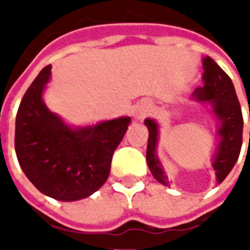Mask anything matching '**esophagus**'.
Returning <instances> with one entry per match:
<instances>
[{"instance_id": "34e87169", "label": "esophagus", "mask_w": 250, "mask_h": 250, "mask_svg": "<svg viewBox=\"0 0 250 250\" xmlns=\"http://www.w3.org/2000/svg\"><path fill=\"white\" fill-rule=\"evenodd\" d=\"M141 118H143V115H142V114L139 115V119H141Z\"/></svg>"}]
</instances>
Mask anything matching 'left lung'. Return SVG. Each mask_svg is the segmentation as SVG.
Here are the masks:
<instances>
[{
  "label": "left lung",
  "instance_id": "left-lung-1",
  "mask_svg": "<svg viewBox=\"0 0 250 250\" xmlns=\"http://www.w3.org/2000/svg\"><path fill=\"white\" fill-rule=\"evenodd\" d=\"M204 69L205 85L197 88L194 91V96H197L199 100L210 102L213 104L215 115L222 123L220 128L221 142L217 148L214 163H213L215 175H217V182L221 184L228 177V174L230 173L233 166L236 165L240 151H241L244 119H242L240 102H238L236 89L230 77L228 76L225 71L210 57L204 59ZM145 125L148 128V143H147L146 152L147 165L158 182L167 185L161 162L155 155L158 125L152 119L145 120Z\"/></svg>",
  "mask_w": 250,
  "mask_h": 250
}]
</instances>
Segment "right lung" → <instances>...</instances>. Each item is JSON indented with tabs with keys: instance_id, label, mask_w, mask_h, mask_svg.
Instances as JSON below:
<instances>
[{
	"instance_id": "obj_1",
	"label": "right lung",
	"mask_w": 250,
	"mask_h": 250,
	"mask_svg": "<svg viewBox=\"0 0 250 250\" xmlns=\"http://www.w3.org/2000/svg\"><path fill=\"white\" fill-rule=\"evenodd\" d=\"M51 65L26 89L16 116L14 147L22 171L37 190L59 201H77L107 181L115 148L130 118L72 130L42 102Z\"/></svg>"
}]
</instances>
